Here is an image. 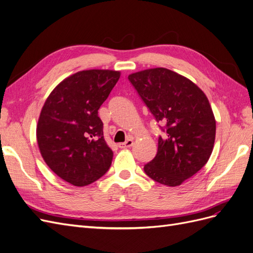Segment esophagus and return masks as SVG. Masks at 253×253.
Returning <instances> with one entry per match:
<instances>
[{"instance_id": "obj_1", "label": "esophagus", "mask_w": 253, "mask_h": 253, "mask_svg": "<svg viewBox=\"0 0 253 253\" xmlns=\"http://www.w3.org/2000/svg\"><path fill=\"white\" fill-rule=\"evenodd\" d=\"M133 144H134V141H133V139H127V140H126V142H124V143H119V148H121V149L131 148Z\"/></svg>"}]
</instances>
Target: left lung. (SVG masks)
<instances>
[{"mask_svg": "<svg viewBox=\"0 0 253 253\" xmlns=\"http://www.w3.org/2000/svg\"><path fill=\"white\" fill-rule=\"evenodd\" d=\"M159 124L165 125L155 158L144 166L149 177L176 187L208 162L215 140L216 122L204 91L183 76L164 67L128 75Z\"/></svg>", "mask_w": 253, "mask_h": 253, "instance_id": "obj_1", "label": "left lung"}]
</instances>
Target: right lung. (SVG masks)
<instances>
[{
    "label": "right lung",
    "instance_id": "1",
    "mask_svg": "<svg viewBox=\"0 0 253 253\" xmlns=\"http://www.w3.org/2000/svg\"><path fill=\"white\" fill-rule=\"evenodd\" d=\"M120 78V72L87 70L71 75L52 89L37 125L44 162L60 178L84 187L103 176L113 151L103 137L98 110Z\"/></svg>",
    "mask_w": 253,
    "mask_h": 253
}]
</instances>
